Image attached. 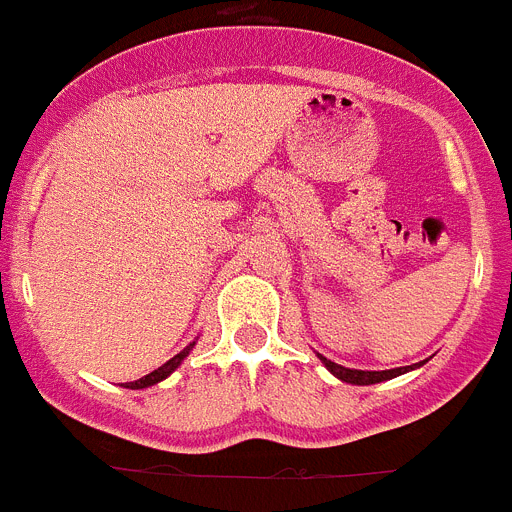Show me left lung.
I'll return each instance as SVG.
<instances>
[{"instance_id": "obj_1", "label": "left lung", "mask_w": 512, "mask_h": 512, "mask_svg": "<svg viewBox=\"0 0 512 512\" xmlns=\"http://www.w3.org/2000/svg\"><path fill=\"white\" fill-rule=\"evenodd\" d=\"M319 361L327 366L329 374H335L340 382H348V384H379V382H387V379H395L400 377V374H405V371H413L418 369L421 363H413V366H400V369H387V371H361V369H348V366H340V363L329 361V358L319 356Z\"/></svg>"}]
</instances>
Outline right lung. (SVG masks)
I'll list each match as a JSON object with an SVG mask.
<instances>
[{"label":"right lung","instance_id":"right-lung-1","mask_svg":"<svg viewBox=\"0 0 512 512\" xmlns=\"http://www.w3.org/2000/svg\"><path fill=\"white\" fill-rule=\"evenodd\" d=\"M193 345H196V342H190V345H185V348L180 350V353H177L175 358H170V361L164 363V366L154 369V371H151V374H146V377H143V379H138V382H128V390H146V387H154V384L164 382V379L170 377L172 371H175L177 366H180V363L185 361V358H188V353H190V350H193Z\"/></svg>","mask_w":512,"mask_h":512}]
</instances>
